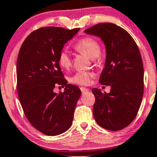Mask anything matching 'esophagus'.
I'll use <instances>...</instances> for the list:
<instances>
[{
  "instance_id": "1",
  "label": "esophagus",
  "mask_w": 157,
  "mask_h": 157,
  "mask_svg": "<svg viewBox=\"0 0 157 157\" xmlns=\"http://www.w3.org/2000/svg\"><path fill=\"white\" fill-rule=\"evenodd\" d=\"M80 90H81L82 94H85V93H86V92H89V89H86V88H84V87L80 88Z\"/></svg>"
}]
</instances>
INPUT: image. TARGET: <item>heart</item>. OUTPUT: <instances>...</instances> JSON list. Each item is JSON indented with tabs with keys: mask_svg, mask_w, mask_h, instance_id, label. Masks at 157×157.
I'll use <instances>...</instances> for the list:
<instances>
[{
	"mask_svg": "<svg viewBox=\"0 0 157 157\" xmlns=\"http://www.w3.org/2000/svg\"><path fill=\"white\" fill-rule=\"evenodd\" d=\"M74 48L77 52L86 55L90 59H95L101 53V46L95 39L91 37H84L75 43ZM58 63L60 67L68 69L71 65V58L69 53L65 50L59 53L58 56ZM94 74L89 71H78L70 78V81L74 84L86 86L90 83L91 79Z\"/></svg>",
	"mask_w": 157,
	"mask_h": 157,
	"instance_id": "b5f03b06",
	"label": "heart"
}]
</instances>
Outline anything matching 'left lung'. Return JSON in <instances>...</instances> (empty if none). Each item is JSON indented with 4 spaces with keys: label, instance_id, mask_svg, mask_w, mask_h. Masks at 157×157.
I'll return each instance as SVG.
<instances>
[{
    "label": "left lung",
    "instance_id": "8db88e82",
    "mask_svg": "<svg viewBox=\"0 0 157 157\" xmlns=\"http://www.w3.org/2000/svg\"><path fill=\"white\" fill-rule=\"evenodd\" d=\"M104 41L105 68L99 82L110 86L109 93L93 89V115L106 130L118 131L128 126L137 115L144 93V68L140 51L129 33L113 23H100L85 30Z\"/></svg>",
    "mask_w": 157,
    "mask_h": 157
}]
</instances>
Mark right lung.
<instances>
[{"mask_svg": "<svg viewBox=\"0 0 157 157\" xmlns=\"http://www.w3.org/2000/svg\"><path fill=\"white\" fill-rule=\"evenodd\" d=\"M79 30L41 27L26 38L18 53L17 92L21 105L31 124L45 135H59L72 124L81 91L67 84L58 56ZM58 85L66 88L56 94L53 89Z\"/></svg>", "mask_w": 157, "mask_h": 157, "instance_id": "right-lung-1", "label": "right lung"}]
</instances>
